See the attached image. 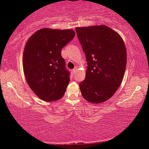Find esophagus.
<instances>
[{
    "mask_svg": "<svg viewBox=\"0 0 149 149\" xmlns=\"http://www.w3.org/2000/svg\"><path fill=\"white\" fill-rule=\"evenodd\" d=\"M77 71H78V68L76 67V68H75L73 70V73H76L77 72Z\"/></svg>",
    "mask_w": 149,
    "mask_h": 149,
    "instance_id": "1",
    "label": "esophagus"
}]
</instances>
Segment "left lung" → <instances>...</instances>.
I'll return each mask as SVG.
<instances>
[{
    "instance_id": "1",
    "label": "left lung",
    "mask_w": 149,
    "mask_h": 149,
    "mask_svg": "<svg viewBox=\"0 0 149 149\" xmlns=\"http://www.w3.org/2000/svg\"><path fill=\"white\" fill-rule=\"evenodd\" d=\"M88 67L79 84L82 96L90 103L104 102L121 85L127 64V51L122 37L105 25L76 27Z\"/></svg>"
}]
</instances>
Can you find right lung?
<instances>
[{
    "label": "right lung",
    "instance_id": "add662e5",
    "mask_svg": "<svg viewBox=\"0 0 149 149\" xmlns=\"http://www.w3.org/2000/svg\"><path fill=\"white\" fill-rule=\"evenodd\" d=\"M73 29H40L27 40L22 58L29 88L40 100L57 101L64 96L70 81L61 48L73 38Z\"/></svg>",
    "mask_w": 149,
    "mask_h": 149
}]
</instances>
